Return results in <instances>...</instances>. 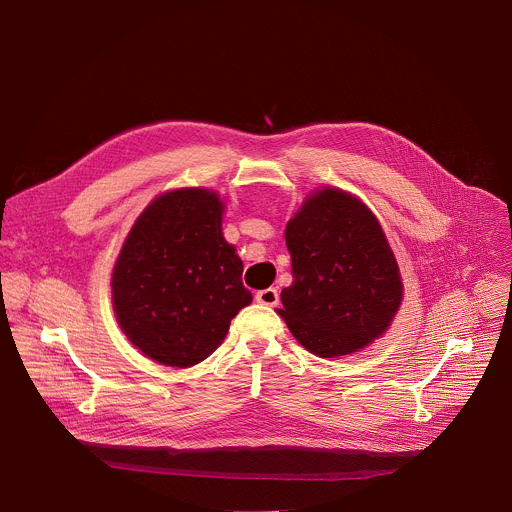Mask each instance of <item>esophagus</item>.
<instances>
[{
  "mask_svg": "<svg viewBox=\"0 0 512 512\" xmlns=\"http://www.w3.org/2000/svg\"><path fill=\"white\" fill-rule=\"evenodd\" d=\"M255 300H257L259 304H263V306H277V302H279V294H277V289H275V287H267V289L257 291V294H255Z\"/></svg>",
  "mask_w": 512,
  "mask_h": 512,
  "instance_id": "obj_1",
  "label": "esophagus"
}]
</instances>
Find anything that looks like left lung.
Listing matches in <instances>:
<instances>
[{
	"label": "left lung",
	"mask_w": 512,
	"mask_h": 512,
	"mask_svg": "<svg viewBox=\"0 0 512 512\" xmlns=\"http://www.w3.org/2000/svg\"><path fill=\"white\" fill-rule=\"evenodd\" d=\"M291 281L277 314L320 358L367 348L403 302L397 259L373 210L350 192L324 186L306 196L285 227Z\"/></svg>",
	"instance_id": "obj_1"
}]
</instances>
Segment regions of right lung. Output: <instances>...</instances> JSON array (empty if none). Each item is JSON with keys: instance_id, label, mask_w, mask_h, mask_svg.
Masks as SVG:
<instances>
[{"instance_id": "add662e5", "label": "right lung", "mask_w": 512, "mask_h": 512, "mask_svg": "<svg viewBox=\"0 0 512 512\" xmlns=\"http://www.w3.org/2000/svg\"><path fill=\"white\" fill-rule=\"evenodd\" d=\"M225 202L208 188H176L137 216L111 273L119 328L148 358L188 369L225 340L253 302L243 261L223 237Z\"/></svg>"}]
</instances>
